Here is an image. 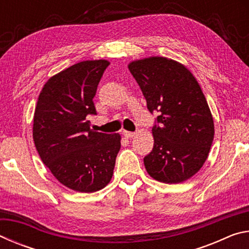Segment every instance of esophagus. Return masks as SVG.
Wrapping results in <instances>:
<instances>
[{"label": "esophagus", "instance_id": "34e87169", "mask_svg": "<svg viewBox=\"0 0 249 249\" xmlns=\"http://www.w3.org/2000/svg\"><path fill=\"white\" fill-rule=\"evenodd\" d=\"M123 135L126 138H132L133 136H135L134 132H128V130H123Z\"/></svg>", "mask_w": 249, "mask_h": 249}]
</instances>
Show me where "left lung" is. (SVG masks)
Masks as SVG:
<instances>
[{"label": "left lung", "instance_id": "1", "mask_svg": "<svg viewBox=\"0 0 249 249\" xmlns=\"http://www.w3.org/2000/svg\"><path fill=\"white\" fill-rule=\"evenodd\" d=\"M128 69L147 108L159 113L154 148L144 158L147 172L170 184L190 179L203 166L214 138L213 117L199 83L183 65L165 57L132 61Z\"/></svg>", "mask_w": 249, "mask_h": 249}]
</instances>
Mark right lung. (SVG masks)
I'll return each mask as SVG.
<instances>
[{"label":"right lung","instance_id":"obj_1","mask_svg":"<svg viewBox=\"0 0 249 249\" xmlns=\"http://www.w3.org/2000/svg\"><path fill=\"white\" fill-rule=\"evenodd\" d=\"M107 60L78 62L50 78L34 114L33 138L40 159L59 182L91 193L112 179L121 148L120 134L90 128L96 115L93 98Z\"/></svg>","mask_w":249,"mask_h":249}]
</instances>
